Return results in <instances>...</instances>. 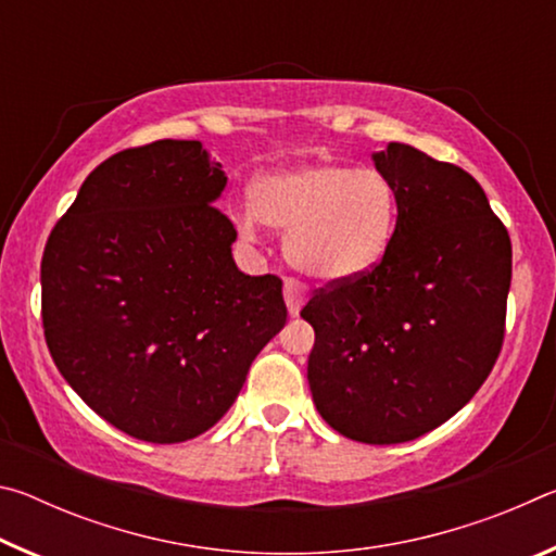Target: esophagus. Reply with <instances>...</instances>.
<instances>
[{"mask_svg":"<svg viewBox=\"0 0 556 556\" xmlns=\"http://www.w3.org/2000/svg\"><path fill=\"white\" fill-rule=\"evenodd\" d=\"M306 299H308L306 285H301V281L294 277L285 279V301H287V308L291 316H296L301 312V306L306 304Z\"/></svg>","mask_w":556,"mask_h":556,"instance_id":"obj_1","label":"esophagus"}]
</instances>
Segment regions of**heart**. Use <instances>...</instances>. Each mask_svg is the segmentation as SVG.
Returning <instances> with one entry per match:
<instances>
[{"label": "heart", "instance_id": "obj_1", "mask_svg": "<svg viewBox=\"0 0 556 556\" xmlns=\"http://www.w3.org/2000/svg\"><path fill=\"white\" fill-rule=\"evenodd\" d=\"M262 223L287 235V257L304 275L348 281L370 271L388 252L397 225V193L378 168L336 162L267 174L252 188V208L238 218L242 240Z\"/></svg>", "mask_w": 556, "mask_h": 556}]
</instances>
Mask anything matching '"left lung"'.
I'll return each instance as SVG.
<instances>
[{"mask_svg": "<svg viewBox=\"0 0 556 556\" xmlns=\"http://www.w3.org/2000/svg\"><path fill=\"white\" fill-rule=\"evenodd\" d=\"M397 193L384 257L301 308L314 326L308 388L338 434L402 444L444 425L503 348L513 248L481 184L409 144L372 154Z\"/></svg>", "mask_w": 556, "mask_h": 556, "instance_id": "1", "label": "left lung"}]
</instances>
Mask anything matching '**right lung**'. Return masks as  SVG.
I'll return each mask as SVG.
<instances>
[{
  "label": "right lung",
  "instance_id": "add662e5",
  "mask_svg": "<svg viewBox=\"0 0 556 556\" xmlns=\"http://www.w3.org/2000/svg\"><path fill=\"white\" fill-rule=\"evenodd\" d=\"M228 176L201 142L159 139L102 162L46 242L41 316L65 382L125 434L208 431L287 324L281 279L250 277L215 208Z\"/></svg>",
  "mask_w": 556,
  "mask_h": 556
}]
</instances>
